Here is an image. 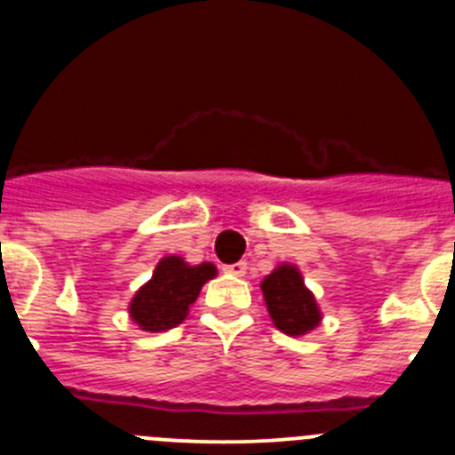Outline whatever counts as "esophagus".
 I'll return each mask as SVG.
<instances>
[{"instance_id":"obj_1","label":"esophagus","mask_w":455,"mask_h":455,"mask_svg":"<svg viewBox=\"0 0 455 455\" xmlns=\"http://www.w3.org/2000/svg\"><path fill=\"white\" fill-rule=\"evenodd\" d=\"M224 273H228V275H235V277H242L246 273V262H235V264H227V267L222 268Z\"/></svg>"}]
</instances>
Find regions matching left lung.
Listing matches in <instances>:
<instances>
[{"label":"left lung","mask_w":455,"mask_h":455,"mask_svg":"<svg viewBox=\"0 0 455 455\" xmlns=\"http://www.w3.org/2000/svg\"><path fill=\"white\" fill-rule=\"evenodd\" d=\"M259 286L268 315L282 333L298 338L307 335L322 322L315 295L307 289L302 273L295 264H277Z\"/></svg>","instance_id":"8db88e82"}]
</instances>
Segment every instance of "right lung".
Listing matches in <instances>:
<instances>
[{"label":"right lung","instance_id":"obj_1","mask_svg":"<svg viewBox=\"0 0 455 455\" xmlns=\"http://www.w3.org/2000/svg\"><path fill=\"white\" fill-rule=\"evenodd\" d=\"M215 275V264H188L180 255H166L157 262L151 280L135 291L129 304L131 320L148 333H162L182 324L202 286Z\"/></svg>","mask_w":455,"mask_h":455}]
</instances>
